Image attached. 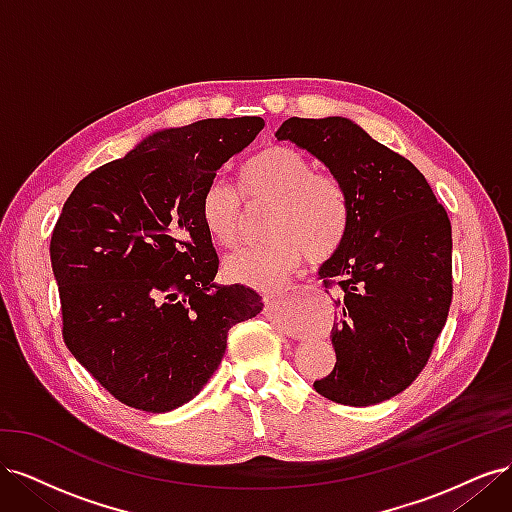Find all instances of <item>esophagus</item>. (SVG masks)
<instances>
[{
	"label": "esophagus",
	"instance_id": "1",
	"mask_svg": "<svg viewBox=\"0 0 512 512\" xmlns=\"http://www.w3.org/2000/svg\"><path fill=\"white\" fill-rule=\"evenodd\" d=\"M277 305H280V299L273 297V294H267V297H265V307H267V312H273V309H275Z\"/></svg>",
	"mask_w": 512,
	"mask_h": 512
}]
</instances>
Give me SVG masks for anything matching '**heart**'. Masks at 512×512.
<instances>
[{
    "label": "heart",
    "instance_id": "1",
    "mask_svg": "<svg viewBox=\"0 0 512 512\" xmlns=\"http://www.w3.org/2000/svg\"><path fill=\"white\" fill-rule=\"evenodd\" d=\"M245 203H271L265 245L226 258L232 282L260 290L280 288L299 267L303 254L312 262L331 258L350 224V203L329 170H314V162L286 145H269L239 170V190L213 177L198 200V220L207 235L224 247L239 243Z\"/></svg>",
    "mask_w": 512,
    "mask_h": 512
}]
</instances>
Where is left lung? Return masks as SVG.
<instances>
[{
    "instance_id": "1",
    "label": "left lung",
    "mask_w": 512,
    "mask_h": 512,
    "mask_svg": "<svg viewBox=\"0 0 512 512\" xmlns=\"http://www.w3.org/2000/svg\"><path fill=\"white\" fill-rule=\"evenodd\" d=\"M275 136L327 164L350 203L344 243L318 271L337 292V361L314 389L344 406L380 404L418 378L446 324L451 220L421 170L344 117H290Z\"/></svg>"
}]
</instances>
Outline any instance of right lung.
I'll return each mask as SVG.
<instances>
[{
    "mask_svg": "<svg viewBox=\"0 0 512 512\" xmlns=\"http://www.w3.org/2000/svg\"><path fill=\"white\" fill-rule=\"evenodd\" d=\"M262 128L237 117L156 132L64 203L51 237L61 335L121 404H188L220 367L232 324L262 312L252 288L213 284L220 258L198 220L200 192Z\"/></svg>",
    "mask_w": 512,
    "mask_h": 512,
    "instance_id": "obj_1",
    "label": "right lung"
}]
</instances>
